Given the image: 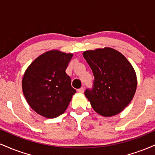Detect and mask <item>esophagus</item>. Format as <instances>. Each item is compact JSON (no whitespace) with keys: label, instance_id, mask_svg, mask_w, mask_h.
<instances>
[{"label":"esophagus","instance_id":"obj_1","mask_svg":"<svg viewBox=\"0 0 155 155\" xmlns=\"http://www.w3.org/2000/svg\"><path fill=\"white\" fill-rule=\"evenodd\" d=\"M84 91V87H81V88L78 89V92H79V93H83Z\"/></svg>","mask_w":155,"mask_h":155}]
</instances>
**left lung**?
<instances>
[{"label":"left lung","mask_w":155,"mask_h":155,"mask_svg":"<svg viewBox=\"0 0 155 155\" xmlns=\"http://www.w3.org/2000/svg\"><path fill=\"white\" fill-rule=\"evenodd\" d=\"M83 56L95 78L92 88L84 92L92 108L104 117L120 113L136 90V74L131 64L123 54L108 47L85 51Z\"/></svg>","instance_id":"left-lung-1"}]
</instances>
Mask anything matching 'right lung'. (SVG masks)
I'll use <instances>...</instances> for the list:
<instances>
[{
  "label": "right lung",
  "mask_w": 155,
  "mask_h": 155,
  "mask_svg": "<svg viewBox=\"0 0 155 155\" xmlns=\"http://www.w3.org/2000/svg\"><path fill=\"white\" fill-rule=\"evenodd\" d=\"M73 57L58 50L44 53L27 68L22 91L27 102L38 114L55 118L66 110L76 90L65 72Z\"/></svg>",
  "instance_id": "obj_1"
}]
</instances>
